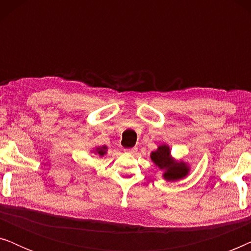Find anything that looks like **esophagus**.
I'll list each match as a JSON object with an SVG mask.
<instances>
[{
	"mask_svg": "<svg viewBox=\"0 0 251 251\" xmlns=\"http://www.w3.org/2000/svg\"><path fill=\"white\" fill-rule=\"evenodd\" d=\"M136 151H137V147H132V149H126L125 152L129 153V154H133V153H136Z\"/></svg>",
	"mask_w": 251,
	"mask_h": 251,
	"instance_id": "esophagus-1",
	"label": "esophagus"
}]
</instances>
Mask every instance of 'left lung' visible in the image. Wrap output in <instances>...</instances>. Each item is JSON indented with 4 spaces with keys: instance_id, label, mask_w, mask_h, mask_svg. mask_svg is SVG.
Wrapping results in <instances>:
<instances>
[{
    "instance_id": "1",
    "label": "left lung",
    "mask_w": 251,
    "mask_h": 251,
    "mask_svg": "<svg viewBox=\"0 0 251 251\" xmlns=\"http://www.w3.org/2000/svg\"><path fill=\"white\" fill-rule=\"evenodd\" d=\"M151 159L156 167L163 170L162 177L168 181L183 179L190 173V167L183 161H176L170 155V149L168 145H161L156 151L151 153Z\"/></svg>"
}]
</instances>
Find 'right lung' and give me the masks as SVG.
Segmentation results:
<instances>
[{"mask_svg":"<svg viewBox=\"0 0 251 251\" xmlns=\"http://www.w3.org/2000/svg\"><path fill=\"white\" fill-rule=\"evenodd\" d=\"M106 151H107V147L101 146V147H97V149H96V151H95V153H97L100 156H102L104 154H106Z\"/></svg>","mask_w":251,"mask_h":251,"instance_id":"add662e5","label":"right lung"}]
</instances>
